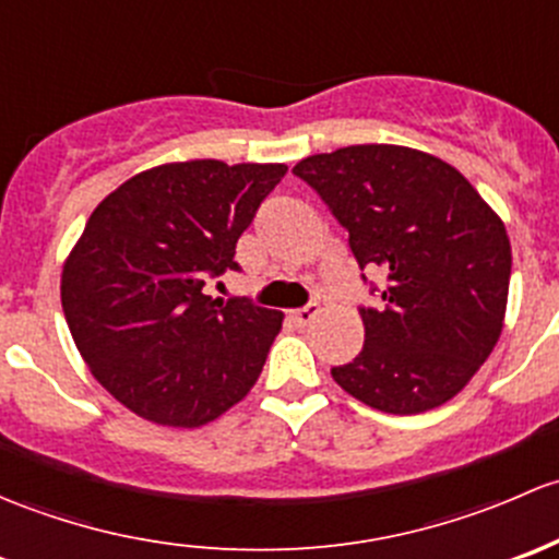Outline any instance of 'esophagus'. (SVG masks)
Instances as JSON below:
<instances>
[{"label": "esophagus", "instance_id": "34e87169", "mask_svg": "<svg viewBox=\"0 0 559 559\" xmlns=\"http://www.w3.org/2000/svg\"><path fill=\"white\" fill-rule=\"evenodd\" d=\"M320 314V307L318 304H309V307H304V309H293L290 312V320L296 322L298 328H307L309 322H312L314 318H318Z\"/></svg>", "mask_w": 559, "mask_h": 559}]
</instances>
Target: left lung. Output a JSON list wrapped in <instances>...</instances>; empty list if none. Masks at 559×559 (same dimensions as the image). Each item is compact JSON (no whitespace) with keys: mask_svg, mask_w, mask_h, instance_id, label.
<instances>
[{"mask_svg":"<svg viewBox=\"0 0 559 559\" xmlns=\"http://www.w3.org/2000/svg\"><path fill=\"white\" fill-rule=\"evenodd\" d=\"M349 231L360 269L388 272L366 344L331 368L338 388L388 414L454 399L506 320L511 241L498 212L447 160L404 145H349L293 166Z\"/></svg>","mask_w":559,"mask_h":559,"instance_id":"obj_1","label":"left lung"}]
</instances>
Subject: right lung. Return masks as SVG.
I'll return each instance as SVG.
<instances>
[{
  "instance_id": "obj_1",
  "label": "right lung",
  "mask_w": 559,
  "mask_h": 559,
  "mask_svg": "<svg viewBox=\"0 0 559 559\" xmlns=\"http://www.w3.org/2000/svg\"><path fill=\"white\" fill-rule=\"evenodd\" d=\"M285 164L177 160L140 171L91 212L61 272V307L96 382L136 417L199 428L261 377L285 314L212 298Z\"/></svg>"
}]
</instances>
